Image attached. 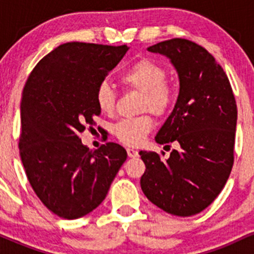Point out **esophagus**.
<instances>
[{
  "mask_svg": "<svg viewBox=\"0 0 254 254\" xmlns=\"http://www.w3.org/2000/svg\"><path fill=\"white\" fill-rule=\"evenodd\" d=\"M127 155H129V157L138 156V151L135 150V149H132V148H127Z\"/></svg>",
  "mask_w": 254,
  "mask_h": 254,
  "instance_id": "obj_1",
  "label": "esophagus"
}]
</instances>
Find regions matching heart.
<instances>
[{
	"instance_id": "obj_1",
	"label": "heart",
	"mask_w": 254,
	"mask_h": 254,
	"mask_svg": "<svg viewBox=\"0 0 254 254\" xmlns=\"http://www.w3.org/2000/svg\"><path fill=\"white\" fill-rule=\"evenodd\" d=\"M166 77L167 72L161 64L143 57L131 64L119 80L127 90L141 93V112L150 111L156 117L162 118L170 113L176 100L174 86ZM95 101L101 112L112 113L117 106L118 94L106 81H103L95 89ZM153 117L145 113L136 118L122 119L113 127V133L122 143L137 147L153 129Z\"/></svg>"
}]
</instances>
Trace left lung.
Returning a JSON list of instances; mask_svg holds the SVG:
<instances>
[{"label":"left lung","instance_id":"8db88e82","mask_svg":"<svg viewBox=\"0 0 254 254\" xmlns=\"http://www.w3.org/2000/svg\"><path fill=\"white\" fill-rule=\"evenodd\" d=\"M148 50L171 58L179 74L177 104L155 139L182 149L166 160L164 151H139L145 165L141 188L164 211L192 216L214 202L232 172L237 101L223 68L203 46L173 38Z\"/></svg>","mask_w":254,"mask_h":254}]
</instances>
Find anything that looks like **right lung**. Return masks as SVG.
<instances>
[{
  "label": "right lung",
  "mask_w": 254,
  "mask_h": 254,
  "mask_svg": "<svg viewBox=\"0 0 254 254\" xmlns=\"http://www.w3.org/2000/svg\"><path fill=\"white\" fill-rule=\"evenodd\" d=\"M127 45L71 42L46 55L31 71L21 98L19 150L32 189L49 210L74 220L94 210L127 160L122 145L95 150L80 133L100 115L95 89Z\"/></svg>",
  "instance_id": "right-lung-1"
}]
</instances>
